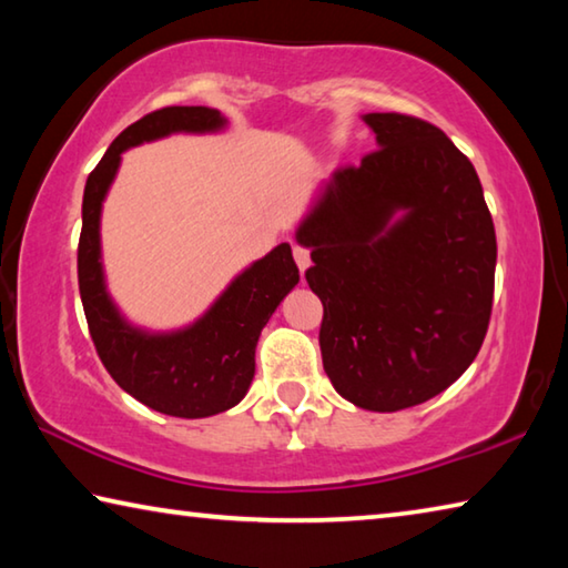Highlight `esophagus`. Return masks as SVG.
<instances>
[{
	"label": "esophagus",
	"instance_id": "obj_1",
	"mask_svg": "<svg viewBox=\"0 0 568 568\" xmlns=\"http://www.w3.org/2000/svg\"><path fill=\"white\" fill-rule=\"evenodd\" d=\"M293 257H295L297 267H301V273H305L307 265H311V250L303 245H293Z\"/></svg>",
	"mask_w": 568,
	"mask_h": 568
}]
</instances>
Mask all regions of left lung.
<instances>
[{
	"mask_svg": "<svg viewBox=\"0 0 568 568\" xmlns=\"http://www.w3.org/2000/svg\"><path fill=\"white\" fill-rule=\"evenodd\" d=\"M378 150L335 170L297 227L323 303L321 353L353 406L438 396L480 351L494 305L496 230L470 160L444 130L371 112Z\"/></svg>",
	"mask_w": 568,
	"mask_h": 568,
	"instance_id": "1",
	"label": "left lung"
}]
</instances>
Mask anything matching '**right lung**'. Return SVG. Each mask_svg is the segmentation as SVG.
<instances>
[{"mask_svg": "<svg viewBox=\"0 0 568 568\" xmlns=\"http://www.w3.org/2000/svg\"><path fill=\"white\" fill-rule=\"evenodd\" d=\"M225 118L210 108H162L122 130L82 197L77 277L94 348L122 390L148 408L178 418H207L237 406L255 376V345L275 307L301 281L291 245L281 243L245 267L213 307L187 328L148 333L122 318L104 287L100 213L122 152L172 132H217Z\"/></svg>", "mask_w": 568, "mask_h": 568, "instance_id": "1", "label": "right lung"}]
</instances>
